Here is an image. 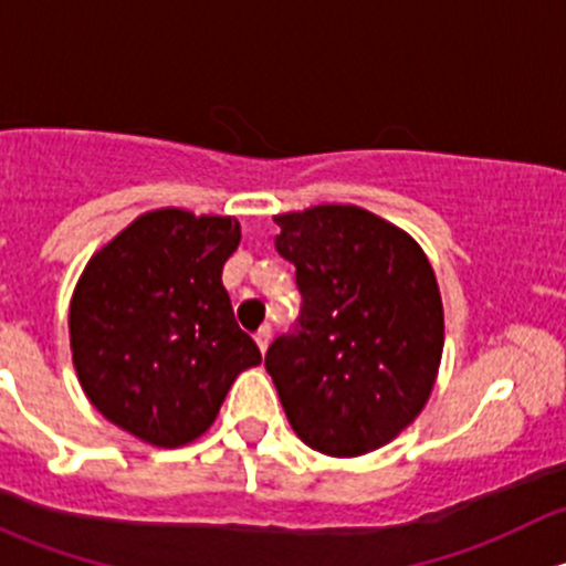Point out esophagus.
Returning <instances> with one entry per match:
<instances>
[{
    "label": "esophagus",
    "mask_w": 566,
    "mask_h": 566,
    "mask_svg": "<svg viewBox=\"0 0 566 566\" xmlns=\"http://www.w3.org/2000/svg\"><path fill=\"white\" fill-rule=\"evenodd\" d=\"M254 339H256V345H260V350L265 353L268 345H271V328H268V325H262V328L254 334Z\"/></svg>",
    "instance_id": "1"
}]
</instances>
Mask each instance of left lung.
Listing matches in <instances>:
<instances>
[{"instance_id": "obj_1", "label": "left lung", "mask_w": 566, "mask_h": 566, "mask_svg": "<svg viewBox=\"0 0 566 566\" xmlns=\"http://www.w3.org/2000/svg\"><path fill=\"white\" fill-rule=\"evenodd\" d=\"M295 265L301 315L265 369L290 427L331 458L397 438L430 399L443 353V304L419 243L356 205L273 216Z\"/></svg>"}]
</instances>
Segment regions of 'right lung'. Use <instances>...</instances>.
Masks as SVG:
<instances>
[{
	"mask_svg": "<svg viewBox=\"0 0 566 566\" xmlns=\"http://www.w3.org/2000/svg\"><path fill=\"white\" fill-rule=\"evenodd\" d=\"M232 216L161 208L95 251L71 301V350L90 402L158 449L202 436L260 347L235 323L221 271Z\"/></svg>",
	"mask_w": 566,
	"mask_h": 566,
	"instance_id": "1",
	"label": "right lung"
}]
</instances>
